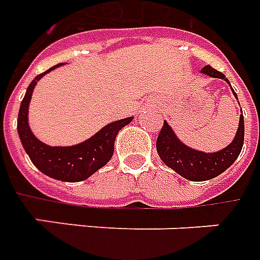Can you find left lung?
I'll return each instance as SVG.
<instances>
[{
	"label": "left lung",
	"mask_w": 260,
	"mask_h": 260,
	"mask_svg": "<svg viewBox=\"0 0 260 260\" xmlns=\"http://www.w3.org/2000/svg\"><path fill=\"white\" fill-rule=\"evenodd\" d=\"M202 72L206 75H210L211 78L225 79L229 83L225 75L222 72L216 71L211 66H206ZM236 99H237V95H236ZM243 144L244 116L240 115V123L236 138L230 142V145L226 146L222 151L215 152V153H204V152L189 148L179 141L178 137L173 132V128L167 124V122L163 123V127L157 136L156 149H157L160 159L165 161V165L169 166L170 169L174 170L179 175H182L183 178L189 179V181H207V179L218 177L233 165L234 160L239 157L240 152L243 149Z\"/></svg>",
	"instance_id": "obj_1"
}]
</instances>
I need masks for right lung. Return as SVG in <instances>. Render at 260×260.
Segmentation results:
<instances>
[{
  "label": "right lung",
  "instance_id": "obj_1",
  "mask_svg": "<svg viewBox=\"0 0 260 260\" xmlns=\"http://www.w3.org/2000/svg\"><path fill=\"white\" fill-rule=\"evenodd\" d=\"M63 64V63H61ZM60 64L54 66L44 74L37 75L35 79L27 87L26 95L21 101L17 118V132L21 140L23 148L30 156L41 173L50 178L64 181V182H79L89 178L93 173L101 169L109 161L114 155V145L116 134L122 127L132 122L133 118H126L107 124L104 128L94 134L93 137L86 140L82 144L72 146H49L41 142L31 133L27 115L30 105L31 94L37 82Z\"/></svg>",
  "mask_w": 260,
  "mask_h": 260
}]
</instances>
